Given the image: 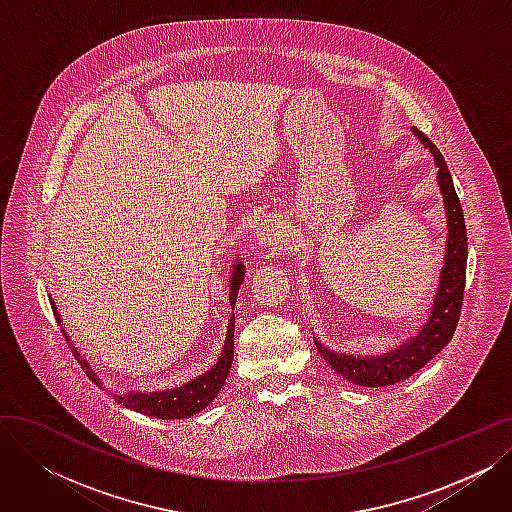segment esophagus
<instances>
[{"mask_svg":"<svg viewBox=\"0 0 512 512\" xmlns=\"http://www.w3.org/2000/svg\"><path fill=\"white\" fill-rule=\"evenodd\" d=\"M286 228L278 220H263L257 228V245L267 253H280L286 247Z\"/></svg>","mask_w":512,"mask_h":512,"instance_id":"34e87169","label":"esophagus"}]
</instances>
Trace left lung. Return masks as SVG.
Here are the masks:
<instances>
[{
  "instance_id": "1",
  "label": "left lung",
  "mask_w": 512,
  "mask_h": 512,
  "mask_svg": "<svg viewBox=\"0 0 512 512\" xmlns=\"http://www.w3.org/2000/svg\"><path fill=\"white\" fill-rule=\"evenodd\" d=\"M415 137L432 151L434 161L438 166V184L440 193L444 197L446 207V255L444 265L440 272V284L436 299L429 311V317L423 328L409 340L396 346L394 351L375 355V357H361V355H342L330 351L328 346L315 340L319 355L326 359V363L342 375L344 380L357 386L367 388H380L392 386L402 380L411 378L427 361H432L442 348L450 342L456 324H459V315L463 307V294H465V274H467V226L465 215L459 197H456L452 176L448 172L446 161L438 147L429 141L425 134L413 128Z\"/></svg>"
}]
</instances>
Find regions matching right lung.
Segmentation results:
<instances>
[{"label": "right lung", "instance_id": "right-lung-1", "mask_svg": "<svg viewBox=\"0 0 512 512\" xmlns=\"http://www.w3.org/2000/svg\"><path fill=\"white\" fill-rule=\"evenodd\" d=\"M242 278H245V265L236 261L232 265V276H230V305H232V309H234V303H236V297H238V288L242 284ZM51 309H53V315H56L58 324H60L62 319H60L58 307L53 301H51ZM62 332L66 336V342H70L68 332L66 330H62ZM70 348H72L76 361L80 363V367H83L85 373L91 378V382H95L97 386L107 390L101 384L99 375L87 363V359L78 353V348L72 346V344H70ZM232 359H234V315L230 317L228 334H226V342H224L220 359L215 361V365L209 371L199 375V378L182 384L180 388H172V390H157V392H139V390L134 392V390H130L126 394H114V398H116V402H120L122 407L130 409V411L143 413V415H149V417H155V419H186V417H193L199 411H203L209 405V402L220 394V390L226 384L228 373H230Z\"/></svg>", "mask_w": 512, "mask_h": 512}]
</instances>
